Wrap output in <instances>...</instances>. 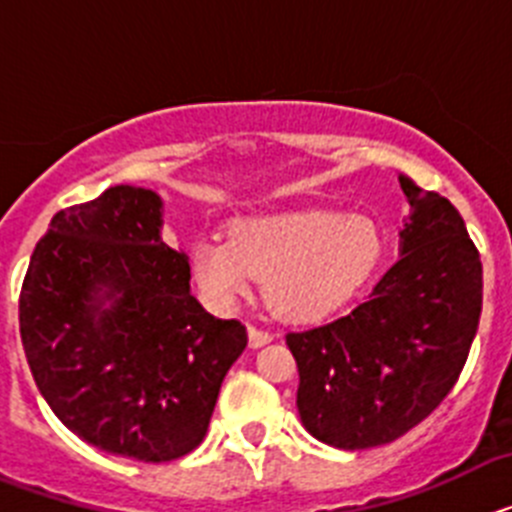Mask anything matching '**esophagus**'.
Returning <instances> with one entry per match:
<instances>
[{"mask_svg": "<svg viewBox=\"0 0 512 512\" xmlns=\"http://www.w3.org/2000/svg\"><path fill=\"white\" fill-rule=\"evenodd\" d=\"M269 341H271V333L256 328V325H251V328H248V346L251 348H261V346H266Z\"/></svg>", "mask_w": 512, "mask_h": 512, "instance_id": "esophagus-1", "label": "esophagus"}]
</instances>
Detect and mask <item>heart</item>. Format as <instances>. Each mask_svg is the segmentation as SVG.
I'll list each match as a JSON object with an SVG mask.
<instances>
[{
  "label": "heart",
  "mask_w": 512,
  "mask_h": 512,
  "mask_svg": "<svg viewBox=\"0 0 512 512\" xmlns=\"http://www.w3.org/2000/svg\"><path fill=\"white\" fill-rule=\"evenodd\" d=\"M379 256L374 220L307 210L241 220L228 241L202 238L192 248V274L220 307L251 295L253 282H266V305L277 318L312 323L346 305L369 282Z\"/></svg>",
  "instance_id": "heart-1"
}]
</instances>
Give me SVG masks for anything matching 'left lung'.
I'll use <instances>...</instances> for the list:
<instances>
[{
    "instance_id": "left-lung-1",
    "label": "left lung",
    "mask_w": 512,
    "mask_h": 512,
    "mask_svg": "<svg viewBox=\"0 0 512 512\" xmlns=\"http://www.w3.org/2000/svg\"><path fill=\"white\" fill-rule=\"evenodd\" d=\"M413 215L402 256L366 302L287 333L297 410L318 441L374 449L415 428L454 390L482 312V261L459 210L400 174Z\"/></svg>"
}]
</instances>
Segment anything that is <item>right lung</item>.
I'll use <instances>...</instances> for the list:
<instances>
[{
	"instance_id": "add662e5",
	"label": "right lung",
	"mask_w": 512,
	"mask_h": 512,
	"mask_svg": "<svg viewBox=\"0 0 512 512\" xmlns=\"http://www.w3.org/2000/svg\"><path fill=\"white\" fill-rule=\"evenodd\" d=\"M189 277L151 189L120 184L53 215L22 282L20 336L69 431L146 464L200 446L248 333L202 310Z\"/></svg>"
}]
</instances>
